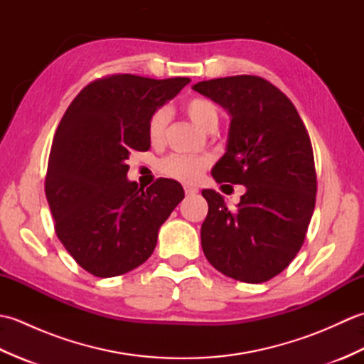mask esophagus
<instances>
[{
  "instance_id": "esophagus-1",
  "label": "esophagus",
  "mask_w": 364,
  "mask_h": 364,
  "mask_svg": "<svg viewBox=\"0 0 364 364\" xmlns=\"http://www.w3.org/2000/svg\"><path fill=\"white\" fill-rule=\"evenodd\" d=\"M184 192H186V196L189 197V196H196L197 192H198V189L197 188H192V186H184Z\"/></svg>"
}]
</instances>
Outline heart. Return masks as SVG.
<instances>
[{
	"mask_svg": "<svg viewBox=\"0 0 364 364\" xmlns=\"http://www.w3.org/2000/svg\"><path fill=\"white\" fill-rule=\"evenodd\" d=\"M184 111H186L188 117L196 123V125L208 131L211 127H218L219 122V112L218 107L213 102L206 98H191L184 105ZM170 111L167 107H159V109L151 114L146 125V134L151 144H159L164 139L166 129L168 125ZM210 164V159L202 156H189V154H170L166 159L161 161L159 170L164 175L175 178L184 183H194L200 176H202L203 170Z\"/></svg>",
	"mask_w": 364,
	"mask_h": 364,
	"instance_id": "obj_1",
	"label": "heart"
}]
</instances>
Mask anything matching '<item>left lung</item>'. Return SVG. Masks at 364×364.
<instances>
[{
	"label": "left lung",
	"mask_w": 364,
	"mask_h": 364,
	"mask_svg": "<svg viewBox=\"0 0 364 364\" xmlns=\"http://www.w3.org/2000/svg\"><path fill=\"white\" fill-rule=\"evenodd\" d=\"M192 89L231 119L225 154L211 175L218 183L245 186L236 210L214 189L202 191L208 202L203 253L223 275L267 282L296 258L314 211L310 136L291 100L259 76H227Z\"/></svg>",
	"instance_id": "obj_1"
}]
</instances>
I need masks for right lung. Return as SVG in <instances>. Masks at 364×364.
<instances>
[{"label": "right lung", "mask_w": 364, "mask_h": 364, "mask_svg": "<svg viewBox=\"0 0 364 364\" xmlns=\"http://www.w3.org/2000/svg\"><path fill=\"white\" fill-rule=\"evenodd\" d=\"M189 78L112 75L84 87L53 139L45 194L59 241L89 274H127L150 258L162 223L184 198L180 183L159 178L142 189L127 159L146 151L151 114Z\"/></svg>", "instance_id": "obj_1"}]
</instances>
